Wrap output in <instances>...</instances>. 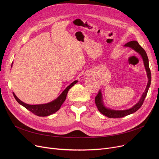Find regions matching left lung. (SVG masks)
Here are the masks:
<instances>
[{"mask_svg": "<svg viewBox=\"0 0 159 159\" xmlns=\"http://www.w3.org/2000/svg\"><path fill=\"white\" fill-rule=\"evenodd\" d=\"M124 46L132 48L133 49H134L135 52H137L141 55L142 58H143V59L144 64L146 71L147 73L148 82L147 84V86L144 92L143 93V95H142L141 98H140L139 101L135 105L133 106L131 108H130V109L125 110H111V109H109V108L106 107L103 103L102 95L101 93V91L99 90L98 94L97 95V96L95 97V104L98 108V111L102 114H103L104 115L107 116V117H109V118H121V117H123V116H127L128 115H130L131 113H133L135 111H137L142 106V105L143 104L144 99L147 95L149 88L150 86V84H151L152 75H151V71H150L149 66L148 58V56L145 52V50L139 45L138 42H137L135 40L129 42V43L125 44Z\"/></svg>", "mask_w": 159, "mask_h": 159, "instance_id": "left-lung-1", "label": "left lung"}]
</instances>
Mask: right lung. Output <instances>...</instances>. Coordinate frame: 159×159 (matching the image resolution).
I'll use <instances>...</instances> for the list:
<instances>
[{
  "mask_svg": "<svg viewBox=\"0 0 159 159\" xmlns=\"http://www.w3.org/2000/svg\"><path fill=\"white\" fill-rule=\"evenodd\" d=\"M11 66H12V64H11ZM77 82L78 80H75L74 82H73L71 84H70L62 91V93L59 95V97L57 98L55 100H54L53 101L47 104H44L30 105L28 104H26L23 102L22 101H21L19 98H17V97L15 95L14 93H13V94L15 98L16 99V101L18 102V103L23 106L25 108H26L28 110L30 111L31 113L39 116H46L57 112L58 110L60 109L62 104L65 101L69 89L73 86H74L75 84H76V83H77Z\"/></svg>",
  "mask_w": 159,
  "mask_h": 159,
  "instance_id": "add662e5",
  "label": "right lung"
}]
</instances>
